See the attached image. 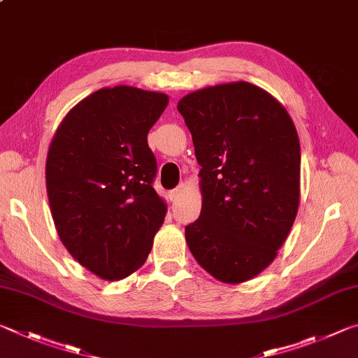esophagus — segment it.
Returning <instances> with one entry per match:
<instances>
[{"mask_svg": "<svg viewBox=\"0 0 358 358\" xmlns=\"http://www.w3.org/2000/svg\"><path fill=\"white\" fill-rule=\"evenodd\" d=\"M183 189H185V185L183 183H180L177 187H175V189H172L171 191V199H172V201H177V199L181 196V194H183Z\"/></svg>", "mask_w": 358, "mask_h": 358, "instance_id": "obj_1", "label": "esophagus"}]
</instances>
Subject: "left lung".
<instances>
[{"mask_svg":"<svg viewBox=\"0 0 358 358\" xmlns=\"http://www.w3.org/2000/svg\"><path fill=\"white\" fill-rule=\"evenodd\" d=\"M178 112L201 164L202 210L185 227L216 280H251L276 257L300 201V142L280 102L248 82L186 94Z\"/></svg>","mask_w":358,"mask_h":358,"instance_id":"1","label":"left lung"}]
</instances>
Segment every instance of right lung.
<instances>
[{
	"label": "right lung",
	"mask_w": 358,
	"mask_h": 358,
	"mask_svg": "<svg viewBox=\"0 0 358 358\" xmlns=\"http://www.w3.org/2000/svg\"><path fill=\"white\" fill-rule=\"evenodd\" d=\"M167 102L126 85L98 90L66 115L48 148L47 196L59 238L102 280L142 266L164 222L147 136Z\"/></svg>",
	"instance_id": "right-lung-1"
}]
</instances>
